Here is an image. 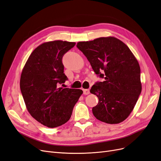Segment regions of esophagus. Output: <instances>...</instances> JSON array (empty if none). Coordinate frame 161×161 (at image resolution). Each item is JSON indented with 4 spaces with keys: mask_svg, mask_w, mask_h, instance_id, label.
Instances as JSON below:
<instances>
[{
    "mask_svg": "<svg viewBox=\"0 0 161 161\" xmlns=\"http://www.w3.org/2000/svg\"><path fill=\"white\" fill-rule=\"evenodd\" d=\"M83 92H84V94H85V95H87L90 94V90L87 89H84L83 90Z\"/></svg>",
    "mask_w": 161,
    "mask_h": 161,
    "instance_id": "1",
    "label": "esophagus"
}]
</instances>
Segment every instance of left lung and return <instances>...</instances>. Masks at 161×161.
<instances>
[{
    "label": "left lung",
    "mask_w": 161,
    "mask_h": 161,
    "mask_svg": "<svg viewBox=\"0 0 161 161\" xmlns=\"http://www.w3.org/2000/svg\"><path fill=\"white\" fill-rule=\"evenodd\" d=\"M77 47L96 74L103 79L90 90L99 100L92 108L93 114L108 124L123 122L133 110L142 90L137 59L125 43L114 37L81 41Z\"/></svg>",
    "instance_id": "left-lung-1"
}]
</instances>
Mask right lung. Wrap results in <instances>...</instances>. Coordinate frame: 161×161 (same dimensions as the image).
<instances>
[{
    "mask_svg": "<svg viewBox=\"0 0 161 161\" xmlns=\"http://www.w3.org/2000/svg\"><path fill=\"white\" fill-rule=\"evenodd\" d=\"M75 45L63 41L42 43L30 55L20 75V88L28 112L49 128L68 121L83 94L80 89L61 87L67 80L62 58Z\"/></svg>",
    "mask_w": 161,
    "mask_h": 161,
    "instance_id": "right-lung-1",
    "label": "right lung"
}]
</instances>
